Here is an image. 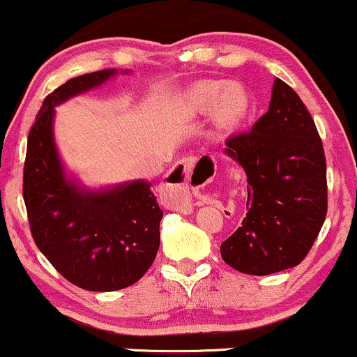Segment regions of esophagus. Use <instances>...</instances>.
Segmentation results:
<instances>
[{
  "label": "esophagus",
  "instance_id": "1",
  "mask_svg": "<svg viewBox=\"0 0 357 357\" xmlns=\"http://www.w3.org/2000/svg\"><path fill=\"white\" fill-rule=\"evenodd\" d=\"M214 165L209 158H202L199 162L195 160H187L182 163L180 170L177 172V178H172L165 183V194H167L168 201L172 202V206L178 208L183 201V194H185L187 185H189L190 177L192 175H199L201 178L211 177L213 175Z\"/></svg>",
  "mask_w": 357,
  "mask_h": 357
}]
</instances>
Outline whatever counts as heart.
Returning <instances> with one entry per match:
<instances>
[{
  "mask_svg": "<svg viewBox=\"0 0 357 357\" xmlns=\"http://www.w3.org/2000/svg\"><path fill=\"white\" fill-rule=\"evenodd\" d=\"M187 105L192 112H206L214 107L216 121L225 128L235 126L247 112V97L235 86L220 82H202L187 93Z\"/></svg>",
  "mask_w": 357,
  "mask_h": 357,
  "instance_id": "heart-1",
  "label": "heart"
}]
</instances>
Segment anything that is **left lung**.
Instances as JSON below:
<instances>
[{
    "label": "left lung",
    "instance_id": "8db88e82",
    "mask_svg": "<svg viewBox=\"0 0 357 357\" xmlns=\"http://www.w3.org/2000/svg\"><path fill=\"white\" fill-rule=\"evenodd\" d=\"M226 155L248 177L247 214L221 243L233 269L269 275L308 255L327 216V163L305 103L275 78L269 110L252 131L226 139Z\"/></svg>",
    "mask_w": 357,
    "mask_h": 357
}]
</instances>
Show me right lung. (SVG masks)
<instances>
[{
    "mask_svg": "<svg viewBox=\"0 0 357 357\" xmlns=\"http://www.w3.org/2000/svg\"><path fill=\"white\" fill-rule=\"evenodd\" d=\"M116 70L68 79L45 97L29 132L24 201L37 248L64 279L86 291H117L139 281L160 247L163 211L151 182L136 180L102 192L64 177L52 137L57 103L102 85Z\"/></svg>",
    "mask_w": 357,
    "mask_h": 357,
    "instance_id": "1",
    "label": "right lung"
}]
</instances>
